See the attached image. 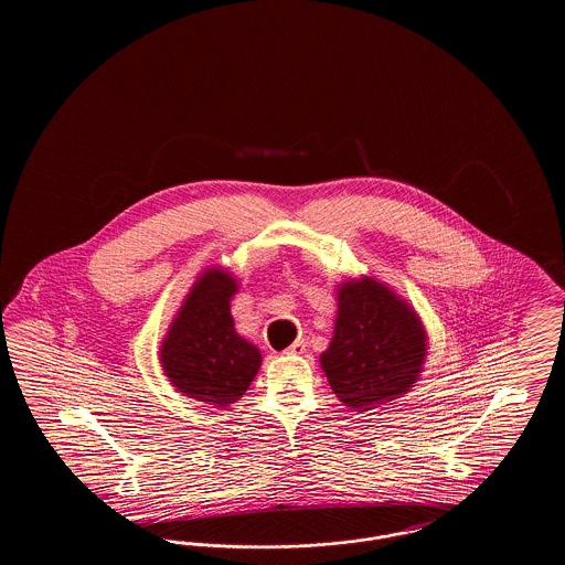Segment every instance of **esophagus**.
Wrapping results in <instances>:
<instances>
[{
	"mask_svg": "<svg viewBox=\"0 0 565 565\" xmlns=\"http://www.w3.org/2000/svg\"><path fill=\"white\" fill-rule=\"evenodd\" d=\"M305 348H307V343H305L302 339H298V341H295V343L286 350V353H290V355H300V353L305 351Z\"/></svg>",
	"mask_w": 565,
	"mask_h": 565,
	"instance_id": "obj_1",
	"label": "esophagus"
}]
</instances>
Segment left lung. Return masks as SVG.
<instances>
[{
    "label": "left lung",
    "instance_id": "8db88e82",
    "mask_svg": "<svg viewBox=\"0 0 565 565\" xmlns=\"http://www.w3.org/2000/svg\"><path fill=\"white\" fill-rule=\"evenodd\" d=\"M424 360V326L390 288L371 277L339 288L334 337L320 362L341 403L369 411L401 398Z\"/></svg>",
    "mask_w": 565,
    "mask_h": 565
}]
</instances>
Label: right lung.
Instances as JSON below:
<instances>
[{
	"label": "right lung",
	"instance_id": "1",
	"mask_svg": "<svg viewBox=\"0 0 565 565\" xmlns=\"http://www.w3.org/2000/svg\"><path fill=\"white\" fill-rule=\"evenodd\" d=\"M235 292L237 281L228 273H203L162 341V369L173 387L201 403L239 401L263 362L260 351L235 332Z\"/></svg>",
	"mask_w": 565,
	"mask_h": 565
}]
</instances>
